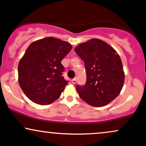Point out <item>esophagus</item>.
Returning a JSON list of instances; mask_svg holds the SVG:
<instances>
[{"label": "esophagus", "mask_w": 146, "mask_h": 146, "mask_svg": "<svg viewBox=\"0 0 146 146\" xmlns=\"http://www.w3.org/2000/svg\"><path fill=\"white\" fill-rule=\"evenodd\" d=\"M72 84H76V78H74V79H72Z\"/></svg>", "instance_id": "1"}]
</instances>
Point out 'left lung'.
Wrapping results in <instances>:
<instances>
[{
	"label": "left lung",
	"instance_id": "1",
	"mask_svg": "<svg viewBox=\"0 0 146 146\" xmlns=\"http://www.w3.org/2000/svg\"><path fill=\"white\" fill-rule=\"evenodd\" d=\"M74 51L84 61L87 72L86 84L76 86L81 99L93 107L110 104L120 94L125 81L119 54L98 38L82 42Z\"/></svg>",
	"mask_w": 146,
	"mask_h": 146
}]
</instances>
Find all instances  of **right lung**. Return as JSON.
Here are the masks:
<instances>
[{"instance_id": "obj_1", "label": "right lung", "mask_w": 146, "mask_h": 146, "mask_svg": "<svg viewBox=\"0 0 146 146\" xmlns=\"http://www.w3.org/2000/svg\"><path fill=\"white\" fill-rule=\"evenodd\" d=\"M71 44L54 37L34 41L18 66L21 88L32 102L48 105L60 97L68 82L62 76L61 60L72 50Z\"/></svg>"}]
</instances>
